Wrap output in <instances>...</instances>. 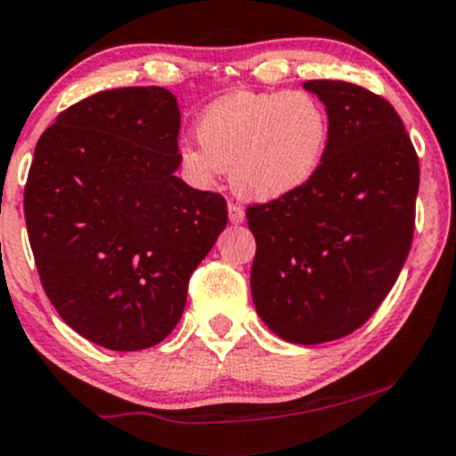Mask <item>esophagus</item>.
I'll list each match as a JSON object with an SVG mask.
<instances>
[{
  "instance_id": "esophagus-1",
  "label": "esophagus",
  "mask_w": 456,
  "mask_h": 456,
  "mask_svg": "<svg viewBox=\"0 0 456 456\" xmlns=\"http://www.w3.org/2000/svg\"><path fill=\"white\" fill-rule=\"evenodd\" d=\"M228 217H230V222H232V224H241L243 217H246V210H243L241 204L230 202L228 204Z\"/></svg>"
}]
</instances>
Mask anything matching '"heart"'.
Wrapping results in <instances>:
<instances>
[{
	"label": "heart",
	"mask_w": 456,
	"mask_h": 456,
	"mask_svg": "<svg viewBox=\"0 0 456 456\" xmlns=\"http://www.w3.org/2000/svg\"><path fill=\"white\" fill-rule=\"evenodd\" d=\"M200 148L183 145L180 163L198 184L230 169L248 200H278L302 189L326 159L330 117L306 91H241L215 102L195 128Z\"/></svg>",
	"instance_id": "b5f03b06"
}]
</instances>
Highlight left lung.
Returning a JSON list of instances; mask_svg holds the SVG:
<instances>
[{"label":"left lung","instance_id":"8db88e82","mask_svg":"<svg viewBox=\"0 0 456 456\" xmlns=\"http://www.w3.org/2000/svg\"><path fill=\"white\" fill-rule=\"evenodd\" d=\"M324 102L330 145L296 193L249 204L256 239L249 287L281 339L313 346L361 328L398 281L415 230L419 160L385 97L308 80Z\"/></svg>","mask_w":456,"mask_h":456}]
</instances>
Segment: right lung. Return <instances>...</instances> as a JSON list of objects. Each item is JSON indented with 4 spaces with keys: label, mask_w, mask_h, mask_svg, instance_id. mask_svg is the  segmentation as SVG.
Here are the masks:
<instances>
[{
    "label": "right lung",
    "mask_w": 456,
    "mask_h": 456,
    "mask_svg": "<svg viewBox=\"0 0 456 456\" xmlns=\"http://www.w3.org/2000/svg\"><path fill=\"white\" fill-rule=\"evenodd\" d=\"M178 134L167 89L124 86L62 110L34 150L23 213L41 285L65 324L109 350L174 330L228 224L222 195L174 175Z\"/></svg>",
    "instance_id": "add662e5"
}]
</instances>
